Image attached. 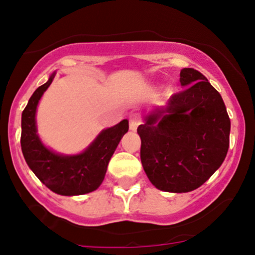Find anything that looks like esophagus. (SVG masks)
<instances>
[{
    "mask_svg": "<svg viewBox=\"0 0 255 255\" xmlns=\"http://www.w3.org/2000/svg\"><path fill=\"white\" fill-rule=\"evenodd\" d=\"M139 125H140V120H139V117H138V115H135V113H132V115L129 116V128H130V130H135Z\"/></svg>",
    "mask_w": 255,
    "mask_h": 255,
    "instance_id": "1",
    "label": "esophagus"
}]
</instances>
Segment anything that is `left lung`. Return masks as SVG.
Returning <instances> with one entry per match:
<instances>
[{
  "label": "left lung",
  "instance_id": "8db88e82",
  "mask_svg": "<svg viewBox=\"0 0 255 255\" xmlns=\"http://www.w3.org/2000/svg\"><path fill=\"white\" fill-rule=\"evenodd\" d=\"M180 82L185 89L137 129L144 171L156 189L168 192L205 184L230 146L231 121L220 92L192 68L180 71Z\"/></svg>",
  "mask_w": 255,
  "mask_h": 255
}]
</instances>
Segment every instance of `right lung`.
<instances>
[{
  "label": "right lung",
  "instance_id": "1",
  "mask_svg": "<svg viewBox=\"0 0 255 255\" xmlns=\"http://www.w3.org/2000/svg\"><path fill=\"white\" fill-rule=\"evenodd\" d=\"M55 74L30 96L22 112L20 146L28 166L35 176L55 194L64 196L84 195L102 184L107 165L118 143L128 132V121L104 129L86 150L76 155H61L48 149L37 134L35 112L40 97L53 82Z\"/></svg>",
  "mask_w": 255,
  "mask_h": 255
}]
</instances>
